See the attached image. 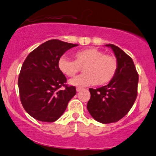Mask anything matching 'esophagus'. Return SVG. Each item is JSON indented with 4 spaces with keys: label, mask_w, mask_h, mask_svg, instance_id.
Returning a JSON list of instances; mask_svg holds the SVG:
<instances>
[{
    "label": "esophagus",
    "mask_w": 156,
    "mask_h": 156,
    "mask_svg": "<svg viewBox=\"0 0 156 156\" xmlns=\"http://www.w3.org/2000/svg\"><path fill=\"white\" fill-rule=\"evenodd\" d=\"M83 88H80V87H77V88H76V91L79 92V91H82V90H83Z\"/></svg>",
    "instance_id": "obj_1"
}]
</instances>
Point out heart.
<instances>
[{
    "instance_id": "heart-1",
    "label": "heart",
    "mask_w": 156,
    "mask_h": 156,
    "mask_svg": "<svg viewBox=\"0 0 156 156\" xmlns=\"http://www.w3.org/2000/svg\"><path fill=\"white\" fill-rule=\"evenodd\" d=\"M74 60L62 56L58 61L59 71L68 77H73L83 68L84 73L70 80L69 83L77 87L96 84H108L118 71L117 58L105 54L98 48H90L79 51L73 54Z\"/></svg>"
}]
</instances>
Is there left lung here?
Listing matches in <instances>:
<instances>
[{
    "instance_id": "left-lung-1",
    "label": "left lung",
    "mask_w": 156,
    "mask_h": 156,
    "mask_svg": "<svg viewBox=\"0 0 156 156\" xmlns=\"http://www.w3.org/2000/svg\"><path fill=\"white\" fill-rule=\"evenodd\" d=\"M105 46L111 48L116 56L118 71L108 85L89 88L87 108L95 120L110 123L118 121L131 109L138 94V74L132 58L124 51L112 44Z\"/></svg>"
}]
</instances>
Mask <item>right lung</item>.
Instances as JSON below:
<instances>
[{"label":"right lung","instance_id":"1","mask_svg":"<svg viewBox=\"0 0 156 156\" xmlns=\"http://www.w3.org/2000/svg\"><path fill=\"white\" fill-rule=\"evenodd\" d=\"M78 44L52 39L33 50L24 60L18 85L21 104L31 117L42 122H54L64 113L76 88L66 85L58 68L59 58ZM62 86L65 90H61Z\"/></svg>","mask_w":156,"mask_h":156}]
</instances>
